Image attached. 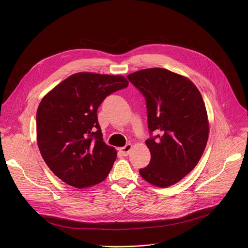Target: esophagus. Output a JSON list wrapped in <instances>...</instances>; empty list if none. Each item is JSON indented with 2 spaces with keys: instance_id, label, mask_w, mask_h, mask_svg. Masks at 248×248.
I'll use <instances>...</instances> for the list:
<instances>
[{
  "instance_id": "obj_1",
  "label": "esophagus",
  "mask_w": 248,
  "mask_h": 248,
  "mask_svg": "<svg viewBox=\"0 0 248 248\" xmlns=\"http://www.w3.org/2000/svg\"><path fill=\"white\" fill-rule=\"evenodd\" d=\"M131 149H132V144L128 143V144H126L124 147L120 148V153H121L123 155H125V156H126V155H129V153H130Z\"/></svg>"
}]
</instances>
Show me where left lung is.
<instances>
[{
  "mask_svg": "<svg viewBox=\"0 0 248 248\" xmlns=\"http://www.w3.org/2000/svg\"><path fill=\"white\" fill-rule=\"evenodd\" d=\"M127 78L147 107L151 161L140 174L155 186H171L196 167L207 144L209 123L202 96L188 78L165 69H145Z\"/></svg>",
  "mask_w": 248,
  "mask_h": 248,
  "instance_id": "8db88e82",
  "label": "left lung"
}]
</instances>
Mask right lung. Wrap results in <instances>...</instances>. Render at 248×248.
I'll return each mask as SVG.
<instances>
[{"label":"right lung","instance_id":"1","mask_svg":"<svg viewBox=\"0 0 248 248\" xmlns=\"http://www.w3.org/2000/svg\"><path fill=\"white\" fill-rule=\"evenodd\" d=\"M128 85L120 75L79 72L45 95L36 114L37 143L56 177L79 189L106 178L116 151L103 141L97 109L108 95Z\"/></svg>","mask_w":248,"mask_h":248}]
</instances>
